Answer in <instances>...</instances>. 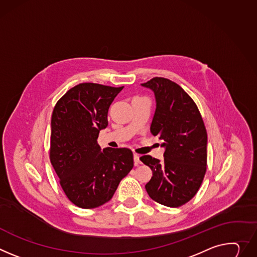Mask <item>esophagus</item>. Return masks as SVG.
Instances as JSON below:
<instances>
[{
    "mask_svg": "<svg viewBox=\"0 0 257 257\" xmlns=\"http://www.w3.org/2000/svg\"><path fill=\"white\" fill-rule=\"evenodd\" d=\"M134 164H135V166H138V165H141L142 164V161H141V159H139V155L138 154H134Z\"/></svg>",
    "mask_w": 257,
    "mask_h": 257,
    "instance_id": "obj_1",
    "label": "esophagus"
}]
</instances>
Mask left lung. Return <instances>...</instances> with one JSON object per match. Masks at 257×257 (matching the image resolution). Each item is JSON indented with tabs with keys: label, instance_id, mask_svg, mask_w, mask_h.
<instances>
[{
	"label": "left lung",
	"instance_id": "1",
	"mask_svg": "<svg viewBox=\"0 0 257 257\" xmlns=\"http://www.w3.org/2000/svg\"><path fill=\"white\" fill-rule=\"evenodd\" d=\"M154 91L157 107L151 133L164 139V161L141 157L153 171L149 196L167 207H180L198 193L207 169V131L200 110L178 84L156 77L142 84Z\"/></svg>",
	"mask_w": 257,
	"mask_h": 257
}]
</instances>
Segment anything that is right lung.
<instances>
[{"mask_svg":"<svg viewBox=\"0 0 257 257\" xmlns=\"http://www.w3.org/2000/svg\"><path fill=\"white\" fill-rule=\"evenodd\" d=\"M123 87L81 83L56 102L51 118L49 157L67 197L83 209L108 202L133 168L127 148L104 149L97 144L107 126L108 107Z\"/></svg>","mask_w":257,"mask_h":257,"instance_id":"obj_1","label":"right lung"}]
</instances>
